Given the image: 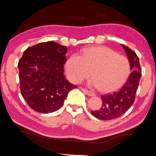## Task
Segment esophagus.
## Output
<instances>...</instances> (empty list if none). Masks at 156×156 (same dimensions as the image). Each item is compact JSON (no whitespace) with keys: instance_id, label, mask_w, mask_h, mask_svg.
<instances>
[{"instance_id":"34e87169","label":"esophagus","mask_w":156,"mask_h":156,"mask_svg":"<svg viewBox=\"0 0 156 156\" xmlns=\"http://www.w3.org/2000/svg\"><path fill=\"white\" fill-rule=\"evenodd\" d=\"M81 89H82V91H83L84 94H86L87 95H88V96H95V94L93 93V92L89 91L88 90H87V89H83V88H82Z\"/></svg>"}]
</instances>
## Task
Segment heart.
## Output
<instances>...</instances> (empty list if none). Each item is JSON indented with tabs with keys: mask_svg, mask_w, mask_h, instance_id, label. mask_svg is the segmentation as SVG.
I'll list each match as a JSON object with an SVG mask.
<instances>
[{
	"mask_svg": "<svg viewBox=\"0 0 156 156\" xmlns=\"http://www.w3.org/2000/svg\"><path fill=\"white\" fill-rule=\"evenodd\" d=\"M69 80L79 83L90 75L89 86L105 93L115 91L124 85L130 73V63L125 56L105 46L84 49L81 56L72 54L65 65Z\"/></svg>",
	"mask_w": 156,
	"mask_h": 156,
	"instance_id": "heart-1",
	"label": "heart"
}]
</instances>
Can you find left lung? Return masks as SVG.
<instances>
[{
    "label": "left lung",
    "mask_w": 156,
    "mask_h": 156,
    "mask_svg": "<svg viewBox=\"0 0 156 156\" xmlns=\"http://www.w3.org/2000/svg\"><path fill=\"white\" fill-rule=\"evenodd\" d=\"M127 56L130 69L133 71L122 88L115 93L101 96L102 106L91 114L100 120H109L120 117L133 105L141 78V68L137 54L128 47L121 44Z\"/></svg>",
    "instance_id": "obj_1"
}]
</instances>
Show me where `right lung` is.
Returning a JSON list of instances; mask_svg holds the SVG:
<instances>
[{
    "instance_id": "add662e5",
    "label": "right lung",
    "mask_w": 156,
    "mask_h": 156,
    "mask_svg": "<svg viewBox=\"0 0 156 156\" xmlns=\"http://www.w3.org/2000/svg\"><path fill=\"white\" fill-rule=\"evenodd\" d=\"M67 47L53 41L29 47L18 62L20 87L27 105L36 112H56L77 86L65 78Z\"/></svg>"
}]
</instances>
